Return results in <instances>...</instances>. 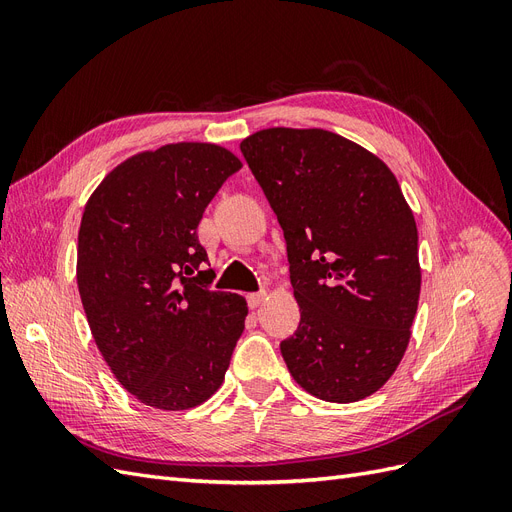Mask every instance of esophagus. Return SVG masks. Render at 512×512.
Wrapping results in <instances>:
<instances>
[{
    "instance_id": "1",
    "label": "esophagus",
    "mask_w": 512,
    "mask_h": 512,
    "mask_svg": "<svg viewBox=\"0 0 512 512\" xmlns=\"http://www.w3.org/2000/svg\"><path fill=\"white\" fill-rule=\"evenodd\" d=\"M265 297H267V292H252V294H247V305H250L252 309H256L258 305H262V301H265Z\"/></svg>"
}]
</instances>
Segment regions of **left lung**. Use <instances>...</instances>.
Returning <instances> with one entry per match:
<instances>
[{
	"instance_id": "8db88e82",
	"label": "left lung",
	"mask_w": 512,
	"mask_h": 512,
	"mask_svg": "<svg viewBox=\"0 0 512 512\" xmlns=\"http://www.w3.org/2000/svg\"><path fill=\"white\" fill-rule=\"evenodd\" d=\"M241 153L286 239L299 329L280 344L292 378L350 404L393 376L421 294L418 232L395 175L327 130L269 128Z\"/></svg>"
}]
</instances>
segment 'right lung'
<instances>
[{"label":"right lung","mask_w":512,"mask_h":512,"mask_svg":"<svg viewBox=\"0 0 512 512\" xmlns=\"http://www.w3.org/2000/svg\"><path fill=\"white\" fill-rule=\"evenodd\" d=\"M239 168L218 145H164L121 162L85 205L76 260L85 316L115 378L145 406L188 410L224 382L247 303L211 290L196 228Z\"/></svg>","instance_id":"1"}]
</instances>
